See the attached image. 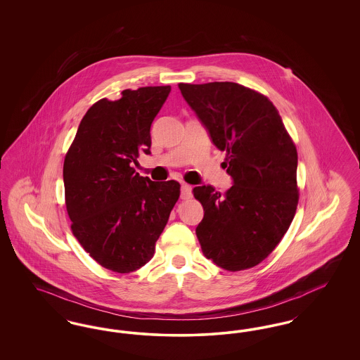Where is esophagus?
I'll return each mask as SVG.
<instances>
[{"label": "esophagus", "instance_id": "1", "mask_svg": "<svg viewBox=\"0 0 360 360\" xmlns=\"http://www.w3.org/2000/svg\"><path fill=\"white\" fill-rule=\"evenodd\" d=\"M190 197H191V186L188 184H182L181 185V198L188 200Z\"/></svg>", "mask_w": 360, "mask_h": 360}]
</instances>
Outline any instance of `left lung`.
I'll return each instance as SVG.
<instances>
[{
    "label": "left lung",
    "mask_w": 360,
    "mask_h": 360,
    "mask_svg": "<svg viewBox=\"0 0 360 360\" xmlns=\"http://www.w3.org/2000/svg\"><path fill=\"white\" fill-rule=\"evenodd\" d=\"M213 144L226 151L233 185L193 188L204 207L195 228L202 252L228 271L251 269L275 250L298 204L295 146L273 103L235 82L179 84Z\"/></svg>",
    "instance_id": "8db88e82"
}]
</instances>
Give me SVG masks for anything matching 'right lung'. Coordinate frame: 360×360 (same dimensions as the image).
<instances>
[{
	"instance_id": "obj_1",
	"label": "right lung",
	"mask_w": 360,
	"mask_h": 360,
	"mask_svg": "<svg viewBox=\"0 0 360 360\" xmlns=\"http://www.w3.org/2000/svg\"><path fill=\"white\" fill-rule=\"evenodd\" d=\"M170 91V86H147L122 90L116 101H97L65 158L71 231L90 257L115 273L136 271L151 260L179 198L176 181L154 182L132 167L140 153L151 154V124Z\"/></svg>"
}]
</instances>
